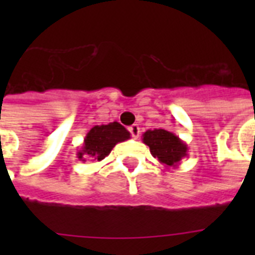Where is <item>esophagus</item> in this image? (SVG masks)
Listing matches in <instances>:
<instances>
[{
  "mask_svg": "<svg viewBox=\"0 0 255 255\" xmlns=\"http://www.w3.org/2000/svg\"><path fill=\"white\" fill-rule=\"evenodd\" d=\"M129 132H131V135L133 139H137V137L140 136V127L137 126V124H133V126L129 127Z\"/></svg>",
  "mask_w": 255,
  "mask_h": 255,
  "instance_id": "obj_1",
  "label": "esophagus"
}]
</instances>
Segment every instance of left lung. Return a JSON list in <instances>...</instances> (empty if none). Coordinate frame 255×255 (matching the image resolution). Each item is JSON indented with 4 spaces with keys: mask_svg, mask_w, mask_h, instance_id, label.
Instances as JSON below:
<instances>
[{
    "mask_svg": "<svg viewBox=\"0 0 255 255\" xmlns=\"http://www.w3.org/2000/svg\"><path fill=\"white\" fill-rule=\"evenodd\" d=\"M143 143L149 147L151 155L164 167L177 168L181 160L188 156V145L172 132L156 128L143 133Z\"/></svg>",
    "mask_w": 255,
    "mask_h": 255,
    "instance_id": "8db88e82",
    "label": "left lung"
}]
</instances>
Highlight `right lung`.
<instances>
[{
    "mask_svg": "<svg viewBox=\"0 0 255 255\" xmlns=\"http://www.w3.org/2000/svg\"><path fill=\"white\" fill-rule=\"evenodd\" d=\"M129 137L131 133L118 122L95 126L87 132L81 151L77 153L78 159L81 161H86L87 159L102 161L110 155L116 144L126 141Z\"/></svg>",
    "mask_w": 255,
    "mask_h": 255,
    "instance_id": "add662e5",
    "label": "right lung"
}]
</instances>
